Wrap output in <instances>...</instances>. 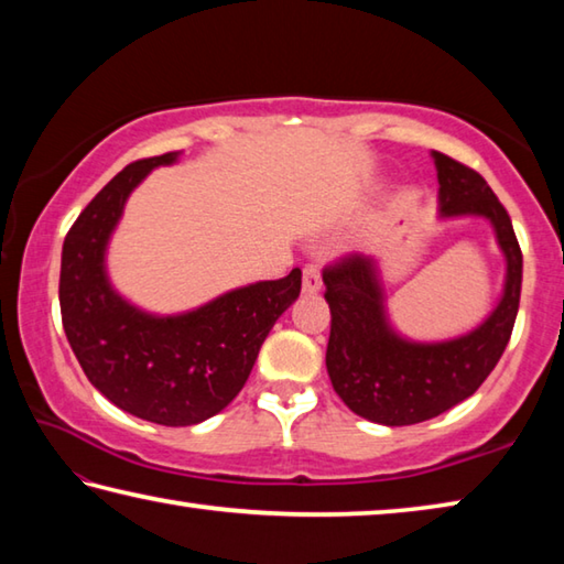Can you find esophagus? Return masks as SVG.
I'll use <instances>...</instances> for the list:
<instances>
[{"label": "esophagus", "instance_id": "34e87169", "mask_svg": "<svg viewBox=\"0 0 564 564\" xmlns=\"http://www.w3.org/2000/svg\"><path fill=\"white\" fill-rule=\"evenodd\" d=\"M302 290L307 292V294H314V292L322 290V270H319V264H314V262L304 264V270H302Z\"/></svg>", "mask_w": 564, "mask_h": 564}]
</instances>
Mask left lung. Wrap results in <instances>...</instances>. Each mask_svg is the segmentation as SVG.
I'll return each mask as SVG.
<instances>
[{
	"label": "left lung",
	"mask_w": 564,
	"mask_h": 564,
	"mask_svg": "<svg viewBox=\"0 0 564 564\" xmlns=\"http://www.w3.org/2000/svg\"><path fill=\"white\" fill-rule=\"evenodd\" d=\"M441 213L482 215L496 227L508 260L506 292L496 312L466 337L413 344L393 334L383 317L381 288L371 257L349 252L324 267V297L332 310L327 371L347 406L383 426H411L466 401L496 369L516 327L522 252L510 215L473 167L433 151Z\"/></svg>",
	"instance_id": "obj_1"
}]
</instances>
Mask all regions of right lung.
<instances>
[{"label":"right lung","instance_id":"right-lung-1","mask_svg":"<svg viewBox=\"0 0 564 564\" xmlns=\"http://www.w3.org/2000/svg\"><path fill=\"white\" fill-rule=\"evenodd\" d=\"M177 153L126 165L66 232L58 304L66 339L88 381L118 409L161 426H193L220 413L254 367L262 341L300 297L302 272L227 292L181 317L126 304L104 272V252L128 193Z\"/></svg>","mask_w":564,"mask_h":564}]
</instances>
